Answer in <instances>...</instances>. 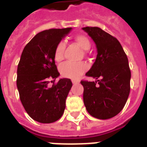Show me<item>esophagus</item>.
<instances>
[{
	"label": "esophagus",
	"mask_w": 147,
	"mask_h": 147,
	"mask_svg": "<svg viewBox=\"0 0 147 147\" xmlns=\"http://www.w3.org/2000/svg\"><path fill=\"white\" fill-rule=\"evenodd\" d=\"M80 82L79 81H77V80H72V83L73 84H76V83H79Z\"/></svg>",
	"instance_id": "1"
}]
</instances>
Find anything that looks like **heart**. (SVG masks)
Masks as SVG:
<instances>
[{"label": "heart", "mask_w": 147, "mask_h": 147, "mask_svg": "<svg viewBox=\"0 0 147 147\" xmlns=\"http://www.w3.org/2000/svg\"><path fill=\"white\" fill-rule=\"evenodd\" d=\"M75 41L77 44L83 49V50H88L90 48V42L89 38L85 35L79 34L75 38ZM65 44L64 42H59L56 46L54 52V58L57 61H61L64 58ZM87 69L86 65L84 63H71L64 62L59 67V71L62 76L70 78L72 80H77L83 75Z\"/></svg>", "instance_id": "heart-1"}]
</instances>
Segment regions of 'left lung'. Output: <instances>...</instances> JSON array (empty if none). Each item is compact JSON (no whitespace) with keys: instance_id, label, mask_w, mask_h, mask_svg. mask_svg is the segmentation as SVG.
I'll list each match as a JSON object with an SVG mask.
<instances>
[{"instance_id":"left-lung-1","label":"left lung","mask_w":147,"mask_h":147,"mask_svg":"<svg viewBox=\"0 0 147 147\" xmlns=\"http://www.w3.org/2000/svg\"><path fill=\"white\" fill-rule=\"evenodd\" d=\"M95 42L98 54L86 76L99 78L82 80L83 102L92 117L106 120L117 116L126 104L130 93L128 60L120 42L97 27H83Z\"/></svg>"}]
</instances>
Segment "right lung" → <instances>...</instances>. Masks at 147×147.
Listing matches in <instances>:
<instances>
[{
	"mask_svg": "<svg viewBox=\"0 0 147 147\" xmlns=\"http://www.w3.org/2000/svg\"><path fill=\"white\" fill-rule=\"evenodd\" d=\"M71 30V27L49 29L37 34L24 47L18 64L16 85L20 101L28 115L40 123H53L64 112L72 83L69 79L55 83L60 73L54 52ZM50 79L51 88L48 86Z\"/></svg>",
	"mask_w": 147,
	"mask_h": 147,
	"instance_id": "add662e5",
	"label": "right lung"
}]
</instances>
